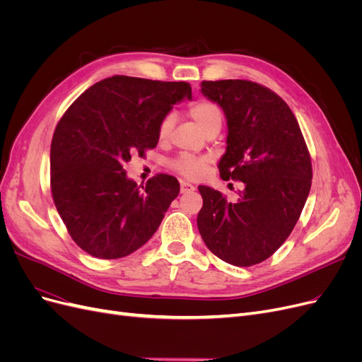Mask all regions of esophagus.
Masks as SVG:
<instances>
[{
	"label": "esophagus",
	"instance_id": "34e87169",
	"mask_svg": "<svg viewBox=\"0 0 362 362\" xmlns=\"http://www.w3.org/2000/svg\"><path fill=\"white\" fill-rule=\"evenodd\" d=\"M194 190V185L187 182V181H181V193H190Z\"/></svg>",
	"mask_w": 362,
	"mask_h": 362
}]
</instances>
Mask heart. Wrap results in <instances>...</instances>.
<instances>
[{"instance_id":"1","label":"heart","mask_w":362,"mask_h":362,"mask_svg":"<svg viewBox=\"0 0 362 362\" xmlns=\"http://www.w3.org/2000/svg\"><path fill=\"white\" fill-rule=\"evenodd\" d=\"M187 113L198 124L205 133L211 129H218L223 122V113L216 103L210 100H198L189 105ZM175 125V117L172 113L164 115L157 127V134L160 140H168ZM210 163L208 157H194L190 154H181L170 163V168L178 173L189 178H198L205 172V168Z\"/></svg>"}]
</instances>
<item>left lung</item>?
<instances>
[{"mask_svg":"<svg viewBox=\"0 0 362 362\" xmlns=\"http://www.w3.org/2000/svg\"><path fill=\"white\" fill-rule=\"evenodd\" d=\"M202 93L228 119L221 178L243 182L237 202L199 185L198 229L216 257L238 267L267 259L298 223L313 166L298 119L269 87L249 80L202 81Z\"/></svg>","mask_w":362,"mask_h":362,"instance_id":"1","label":"left lung"}]
</instances>
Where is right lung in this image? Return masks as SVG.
<instances>
[{
    "instance_id": "obj_1",
    "label": "right lung",
    "mask_w": 362,
    "mask_h": 362,
    "mask_svg": "<svg viewBox=\"0 0 362 362\" xmlns=\"http://www.w3.org/2000/svg\"><path fill=\"white\" fill-rule=\"evenodd\" d=\"M192 87L113 75L71 104L51 141V193L69 235L87 254L122 258L144 246L180 193L175 177L158 173L137 187L124 163L158 144L160 119Z\"/></svg>"
}]
</instances>
